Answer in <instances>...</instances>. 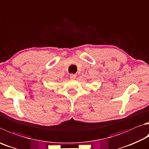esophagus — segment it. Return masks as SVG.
I'll return each instance as SVG.
<instances>
[{
    "label": "esophagus",
    "mask_w": 149,
    "mask_h": 149,
    "mask_svg": "<svg viewBox=\"0 0 149 149\" xmlns=\"http://www.w3.org/2000/svg\"><path fill=\"white\" fill-rule=\"evenodd\" d=\"M70 77L71 78V79H75V78H76V75L72 74L70 75Z\"/></svg>",
    "instance_id": "34e87169"
}]
</instances>
